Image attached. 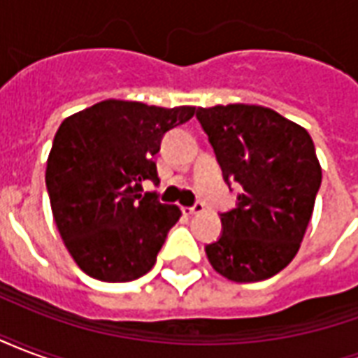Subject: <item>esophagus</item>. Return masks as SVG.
I'll use <instances>...</instances> for the list:
<instances>
[{
    "label": "esophagus",
    "instance_id": "obj_1",
    "mask_svg": "<svg viewBox=\"0 0 358 358\" xmlns=\"http://www.w3.org/2000/svg\"><path fill=\"white\" fill-rule=\"evenodd\" d=\"M205 209L203 207V203H195L194 207H182V213L186 215V217H192V215H197V213H201Z\"/></svg>",
    "mask_w": 358,
    "mask_h": 358
}]
</instances>
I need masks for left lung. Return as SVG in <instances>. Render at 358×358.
<instances>
[{"mask_svg":"<svg viewBox=\"0 0 358 358\" xmlns=\"http://www.w3.org/2000/svg\"><path fill=\"white\" fill-rule=\"evenodd\" d=\"M226 182H238V207L222 236L205 248L220 276L261 282L292 263L313 217L322 169L308 132L263 105L199 107Z\"/></svg>","mask_w":358,"mask_h":358,"instance_id":"left-lung-1","label":"left lung"}]
</instances>
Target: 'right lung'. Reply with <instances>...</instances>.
Instances as JSON below:
<instances>
[{"instance_id": "add662e5", "label": "right lung", "mask_w": 358, "mask_h": 358, "mask_svg": "<svg viewBox=\"0 0 358 358\" xmlns=\"http://www.w3.org/2000/svg\"><path fill=\"white\" fill-rule=\"evenodd\" d=\"M194 115L192 105L105 99L61 122L45 186L65 248L88 276L130 282L153 268L182 210L141 194V182H159L153 155L164 132Z\"/></svg>"}]
</instances>
